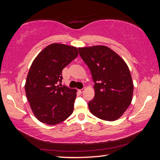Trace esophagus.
<instances>
[{
  "instance_id": "1",
  "label": "esophagus",
  "mask_w": 160,
  "mask_h": 160,
  "mask_svg": "<svg viewBox=\"0 0 160 160\" xmlns=\"http://www.w3.org/2000/svg\"><path fill=\"white\" fill-rule=\"evenodd\" d=\"M85 88H82V89H80V90H78V91H79L80 93H82L84 91H85Z\"/></svg>"
}]
</instances>
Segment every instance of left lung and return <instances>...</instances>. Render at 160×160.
I'll return each mask as SVG.
<instances>
[{"mask_svg": "<svg viewBox=\"0 0 160 160\" xmlns=\"http://www.w3.org/2000/svg\"><path fill=\"white\" fill-rule=\"evenodd\" d=\"M94 82V97L88 103L90 112L104 121L117 120L131 104L133 93L131 72L123 59L103 45L79 48Z\"/></svg>", "mask_w": 160, "mask_h": 160, "instance_id": "1", "label": "left lung"}]
</instances>
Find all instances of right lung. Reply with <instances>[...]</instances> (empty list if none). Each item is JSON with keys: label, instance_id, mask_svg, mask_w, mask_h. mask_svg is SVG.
I'll return each mask as SVG.
<instances>
[{"label": "right lung", "instance_id": "add662e5", "mask_svg": "<svg viewBox=\"0 0 160 160\" xmlns=\"http://www.w3.org/2000/svg\"><path fill=\"white\" fill-rule=\"evenodd\" d=\"M78 55L77 47L51 44L44 48L32 62L25 85L29 106L38 120L55 125L72 114L76 89L60 88L62 70Z\"/></svg>", "mask_w": 160, "mask_h": 160}]
</instances>
